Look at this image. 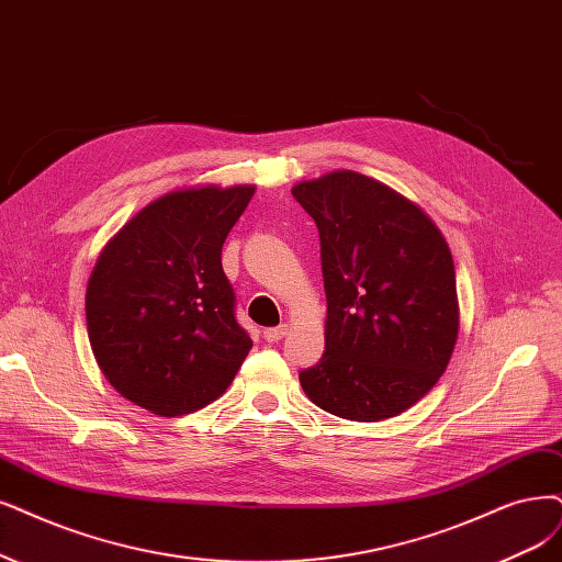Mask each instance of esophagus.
Instances as JSON below:
<instances>
[{
	"label": "esophagus",
	"mask_w": 562,
	"mask_h": 562,
	"mask_svg": "<svg viewBox=\"0 0 562 562\" xmlns=\"http://www.w3.org/2000/svg\"><path fill=\"white\" fill-rule=\"evenodd\" d=\"M286 326L282 324V326H273V328H266L263 330V340L266 342H270V345H273V342H280L284 336H286Z\"/></svg>",
	"instance_id": "1"
}]
</instances>
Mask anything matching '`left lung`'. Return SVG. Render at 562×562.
Wrapping results in <instances>:
<instances>
[{
	"label": "left lung",
	"instance_id": "left-lung-1",
	"mask_svg": "<svg viewBox=\"0 0 562 562\" xmlns=\"http://www.w3.org/2000/svg\"><path fill=\"white\" fill-rule=\"evenodd\" d=\"M315 220L326 289V347L299 372L305 396L349 422L405 412L447 370L459 336L449 245L430 217L355 171L299 182Z\"/></svg>",
	"mask_w": 562,
	"mask_h": 562
}]
</instances>
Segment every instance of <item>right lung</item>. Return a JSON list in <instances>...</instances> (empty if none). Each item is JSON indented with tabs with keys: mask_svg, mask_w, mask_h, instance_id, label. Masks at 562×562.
<instances>
[{
	"mask_svg": "<svg viewBox=\"0 0 562 562\" xmlns=\"http://www.w3.org/2000/svg\"><path fill=\"white\" fill-rule=\"evenodd\" d=\"M252 184L164 194L103 247L88 282V336L103 378L159 417L211 405L247 351L222 245Z\"/></svg>",
	"mask_w": 562,
	"mask_h": 562,
	"instance_id": "1",
	"label": "right lung"
}]
</instances>
